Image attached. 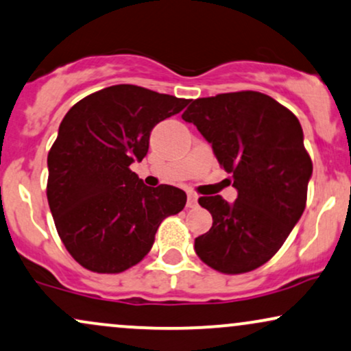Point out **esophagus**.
Wrapping results in <instances>:
<instances>
[{
	"label": "esophagus",
	"mask_w": 351,
	"mask_h": 351,
	"mask_svg": "<svg viewBox=\"0 0 351 351\" xmlns=\"http://www.w3.org/2000/svg\"><path fill=\"white\" fill-rule=\"evenodd\" d=\"M198 203V195L195 192H189L187 193V206L189 208H195Z\"/></svg>",
	"instance_id": "34e87169"
}]
</instances>
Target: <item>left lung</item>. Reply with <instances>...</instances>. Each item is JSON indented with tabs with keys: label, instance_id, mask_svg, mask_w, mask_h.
<instances>
[{
	"label": "left lung",
	"instance_id": "obj_1",
	"mask_svg": "<svg viewBox=\"0 0 351 351\" xmlns=\"http://www.w3.org/2000/svg\"><path fill=\"white\" fill-rule=\"evenodd\" d=\"M182 119L211 143L237 189L231 205L221 195L198 198L213 226L197 237L195 252L221 274L252 271L278 252L306 208L313 161L300 120L257 90L197 99Z\"/></svg>",
	"mask_w": 351,
	"mask_h": 351
}]
</instances>
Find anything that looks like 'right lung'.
Returning <instances> with one entry per match:
<instances>
[{
    "label": "right lung",
    "instance_id": "right-lung-1",
    "mask_svg": "<svg viewBox=\"0 0 351 351\" xmlns=\"http://www.w3.org/2000/svg\"><path fill=\"white\" fill-rule=\"evenodd\" d=\"M190 101L133 84L89 94L68 110L49 151L47 198L58 236L81 267L120 274L145 258L159 224L184 210L172 185L149 189L130 169L151 130Z\"/></svg>",
    "mask_w": 351,
    "mask_h": 351
}]
</instances>
